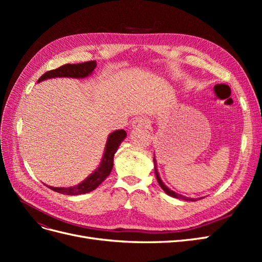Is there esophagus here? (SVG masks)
Returning <instances> with one entry per match:
<instances>
[{"instance_id": "esophagus-1", "label": "esophagus", "mask_w": 262, "mask_h": 262, "mask_svg": "<svg viewBox=\"0 0 262 262\" xmlns=\"http://www.w3.org/2000/svg\"><path fill=\"white\" fill-rule=\"evenodd\" d=\"M148 125H149V120L144 117L137 118L136 120L133 121V126H139V128H147Z\"/></svg>"}]
</instances>
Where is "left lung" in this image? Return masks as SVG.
<instances>
[{
  "instance_id": "8db88e82",
  "label": "left lung",
  "mask_w": 262,
  "mask_h": 262,
  "mask_svg": "<svg viewBox=\"0 0 262 262\" xmlns=\"http://www.w3.org/2000/svg\"><path fill=\"white\" fill-rule=\"evenodd\" d=\"M156 161H155V157H154V169H155V176H156V179L158 181V184H160L161 188L164 190V191L167 193L168 195L170 196H173V198H177V199H181V200H186V201H195V199H193V198H188V196H185L182 194H179L175 191H172V190H170L167 186H166L164 182L162 181L161 177H160V173H158V170H157V166H156Z\"/></svg>"
}]
</instances>
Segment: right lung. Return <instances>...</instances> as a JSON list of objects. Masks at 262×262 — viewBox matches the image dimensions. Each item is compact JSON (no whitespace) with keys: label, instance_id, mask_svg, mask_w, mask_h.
Instances as JSON below:
<instances>
[{"label":"right lung","instance_id":"1","mask_svg":"<svg viewBox=\"0 0 262 262\" xmlns=\"http://www.w3.org/2000/svg\"><path fill=\"white\" fill-rule=\"evenodd\" d=\"M96 61H89L84 63H76V64H64L55 70H51L46 72L42 76H40L38 82L47 80V78L53 77H74V78H84L90 76L93 71L96 68ZM126 132L124 130H116L115 132L110 133L107 139V143L105 147V153L102 156L99 167L95 170L93 173L87 177L83 182L73 187L69 188H55L50 187L51 190L55 192L68 195H77L91 192L96 189L102 181H104L108 176L114 166V156L117 152L119 145L125 139Z\"/></svg>","mask_w":262,"mask_h":262}]
</instances>
